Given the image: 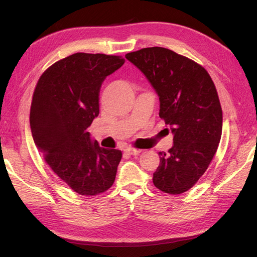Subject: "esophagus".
I'll list each match as a JSON object with an SVG mask.
<instances>
[{
    "instance_id": "esophagus-1",
    "label": "esophagus",
    "mask_w": 257,
    "mask_h": 257,
    "mask_svg": "<svg viewBox=\"0 0 257 257\" xmlns=\"http://www.w3.org/2000/svg\"><path fill=\"white\" fill-rule=\"evenodd\" d=\"M124 152L127 153V154H131V155H137L142 152V150L139 149H135V148H131V147H127L124 149Z\"/></svg>"
}]
</instances>
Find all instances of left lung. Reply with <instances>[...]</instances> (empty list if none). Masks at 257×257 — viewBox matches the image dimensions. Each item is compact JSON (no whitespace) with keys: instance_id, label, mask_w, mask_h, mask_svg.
Segmentation results:
<instances>
[{"instance_id":"obj_1","label":"left lung","mask_w":257,"mask_h":257,"mask_svg":"<svg viewBox=\"0 0 257 257\" xmlns=\"http://www.w3.org/2000/svg\"><path fill=\"white\" fill-rule=\"evenodd\" d=\"M145 74L160 97V118L174 133V146L159 152L153 183L164 192L184 193L205 174L222 135V108L206 69L163 47L125 54Z\"/></svg>"}]
</instances>
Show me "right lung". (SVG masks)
Instances as JSON below:
<instances>
[{"label":"right lung","mask_w":257,"mask_h":257,"mask_svg":"<svg viewBox=\"0 0 257 257\" xmlns=\"http://www.w3.org/2000/svg\"><path fill=\"white\" fill-rule=\"evenodd\" d=\"M121 56L77 52L42 74L33 93L30 125L47 165L83 196L106 192L114 182L122 152L92 143L87 128L98 115L103 80L120 68Z\"/></svg>","instance_id":"1"}]
</instances>
